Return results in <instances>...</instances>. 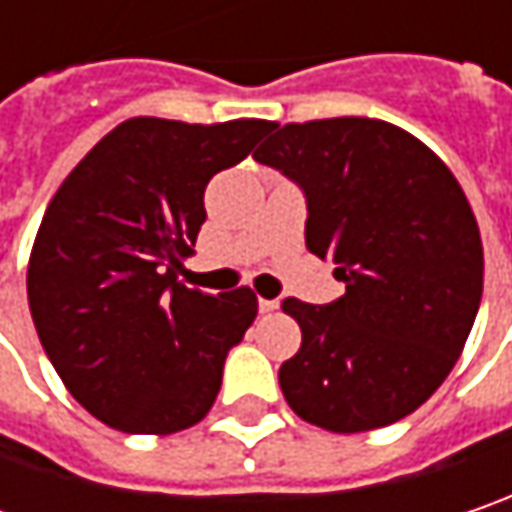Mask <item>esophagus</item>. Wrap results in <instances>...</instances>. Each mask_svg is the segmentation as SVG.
<instances>
[{
  "label": "esophagus",
  "mask_w": 512,
  "mask_h": 512,
  "mask_svg": "<svg viewBox=\"0 0 512 512\" xmlns=\"http://www.w3.org/2000/svg\"><path fill=\"white\" fill-rule=\"evenodd\" d=\"M279 309V303H276V300H259V311H265V314H268V311H276Z\"/></svg>",
  "instance_id": "1"
}]
</instances>
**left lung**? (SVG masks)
I'll return each instance as SVG.
<instances>
[{
  "instance_id": "obj_1",
  "label": "left lung",
  "mask_w": 512,
  "mask_h": 512,
  "mask_svg": "<svg viewBox=\"0 0 512 512\" xmlns=\"http://www.w3.org/2000/svg\"><path fill=\"white\" fill-rule=\"evenodd\" d=\"M274 128L253 157L303 186L306 244L347 282L329 306L282 303L303 344L279 387L317 428H384L414 414L463 352L484 291L478 221L449 165L408 130L364 116Z\"/></svg>"
}]
</instances>
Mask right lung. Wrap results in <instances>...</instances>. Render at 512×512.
Listing matches in <instances>:
<instances>
[{
    "label": "right lung",
    "instance_id": "right-lung-1",
    "mask_svg": "<svg viewBox=\"0 0 512 512\" xmlns=\"http://www.w3.org/2000/svg\"><path fill=\"white\" fill-rule=\"evenodd\" d=\"M265 119L189 125L136 116L60 183L28 259V306L60 382L128 434L201 422L259 300L186 288L180 259L206 221V183L241 163Z\"/></svg>",
    "mask_w": 512,
    "mask_h": 512
}]
</instances>
